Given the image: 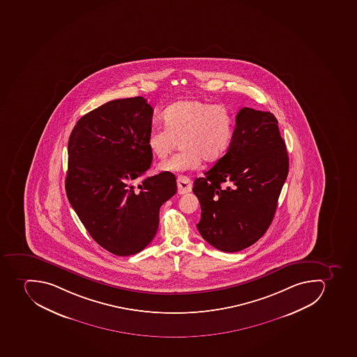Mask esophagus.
<instances>
[{"label":"esophagus","instance_id":"obj_1","mask_svg":"<svg viewBox=\"0 0 357 357\" xmlns=\"http://www.w3.org/2000/svg\"><path fill=\"white\" fill-rule=\"evenodd\" d=\"M192 190L191 181L185 176H180L177 178V192L178 195H185Z\"/></svg>","mask_w":357,"mask_h":357}]
</instances>
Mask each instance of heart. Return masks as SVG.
<instances>
[{
	"label": "heart",
	"mask_w": 357,
	"mask_h": 357,
	"mask_svg": "<svg viewBox=\"0 0 357 357\" xmlns=\"http://www.w3.org/2000/svg\"><path fill=\"white\" fill-rule=\"evenodd\" d=\"M164 126L150 130L147 146L150 153L164 159L181 142L180 153L159 164L167 173L195 171L202 159L216 162L231 144L234 117L224 105L192 99L175 102L162 113Z\"/></svg>",
	"instance_id": "heart-1"
}]
</instances>
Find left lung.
Wrapping results in <instances>:
<instances>
[{
    "label": "left lung",
    "instance_id": "8db88e82",
    "mask_svg": "<svg viewBox=\"0 0 357 357\" xmlns=\"http://www.w3.org/2000/svg\"><path fill=\"white\" fill-rule=\"evenodd\" d=\"M288 165L275 115L243 107L227 153L193 183L201 207L197 227L204 240L231 253L264 236L276 213Z\"/></svg>",
    "mask_w": 357,
    "mask_h": 357
}]
</instances>
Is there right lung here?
Masks as SVG:
<instances>
[{
  "label": "right lung",
  "instance_id": "add662e5",
  "mask_svg": "<svg viewBox=\"0 0 357 357\" xmlns=\"http://www.w3.org/2000/svg\"><path fill=\"white\" fill-rule=\"evenodd\" d=\"M153 114L144 97L115 99L81 117L70 135L66 197L90 236L119 257L153 241L159 209L177 191L173 173L144 177Z\"/></svg>",
  "mask_w": 357,
  "mask_h": 357
}]
</instances>
